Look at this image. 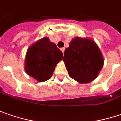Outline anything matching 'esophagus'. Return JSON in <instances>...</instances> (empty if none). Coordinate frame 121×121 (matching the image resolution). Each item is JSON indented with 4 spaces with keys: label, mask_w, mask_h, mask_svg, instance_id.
<instances>
[{
    "label": "esophagus",
    "mask_w": 121,
    "mask_h": 121,
    "mask_svg": "<svg viewBox=\"0 0 121 121\" xmlns=\"http://www.w3.org/2000/svg\"><path fill=\"white\" fill-rule=\"evenodd\" d=\"M60 49H61V51H62V53H64V51H65V48H61Z\"/></svg>",
    "instance_id": "obj_1"
}]
</instances>
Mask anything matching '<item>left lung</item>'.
<instances>
[{"label": "left lung", "mask_w": 121, "mask_h": 121, "mask_svg": "<svg viewBox=\"0 0 121 121\" xmlns=\"http://www.w3.org/2000/svg\"><path fill=\"white\" fill-rule=\"evenodd\" d=\"M64 61L68 74L80 83H88L97 78L104 66L102 54L91 39L76 37L64 51Z\"/></svg>", "instance_id": "8db88e82"}]
</instances>
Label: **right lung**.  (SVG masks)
Listing matches in <instances>:
<instances>
[{"instance_id":"add662e5","label":"right lung","mask_w":121,"mask_h":121,"mask_svg":"<svg viewBox=\"0 0 121 121\" xmlns=\"http://www.w3.org/2000/svg\"><path fill=\"white\" fill-rule=\"evenodd\" d=\"M62 59V52L49 38L44 37L28 48L25 70L37 81H46L51 78L57 64Z\"/></svg>"}]
</instances>
